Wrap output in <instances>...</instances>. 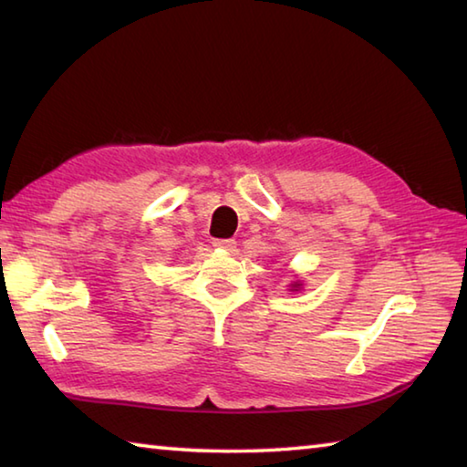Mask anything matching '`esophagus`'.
Listing matches in <instances>:
<instances>
[{
    "label": "esophagus",
    "instance_id": "34e87169",
    "mask_svg": "<svg viewBox=\"0 0 467 467\" xmlns=\"http://www.w3.org/2000/svg\"><path fill=\"white\" fill-rule=\"evenodd\" d=\"M214 247L216 249H224V251H233L236 247V241L234 239H216L214 241Z\"/></svg>",
    "mask_w": 467,
    "mask_h": 467
}]
</instances>
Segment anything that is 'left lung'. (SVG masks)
<instances>
[{"mask_svg":"<svg viewBox=\"0 0 467 467\" xmlns=\"http://www.w3.org/2000/svg\"><path fill=\"white\" fill-rule=\"evenodd\" d=\"M300 286H303V284H300V282H295V284H292V290H298Z\"/></svg>","mask_w":467,"mask_h":467,"instance_id":"left-lung-1","label":"left lung"}]
</instances>
